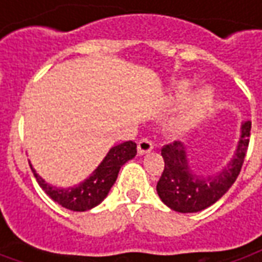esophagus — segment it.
Masks as SVG:
<instances>
[{"instance_id": "esophagus-1", "label": "esophagus", "mask_w": 262, "mask_h": 262, "mask_svg": "<svg viewBox=\"0 0 262 262\" xmlns=\"http://www.w3.org/2000/svg\"><path fill=\"white\" fill-rule=\"evenodd\" d=\"M154 149V143L148 139V138H142V139L138 142V152L139 155H143L146 152H150Z\"/></svg>"}]
</instances>
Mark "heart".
Segmentation results:
<instances>
[{
    "mask_svg": "<svg viewBox=\"0 0 262 262\" xmlns=\"http://www.w3.org/2000/svg\"><path fill=\"white\" fill-rule=\"evenodd\" d=\"M190 93V85L188 82H181L176 91L177 100H183ZM213 101V91L210 88H202L200 91H197L195 94L188 100V103L185 105L184 112L180 116V126L181 127H190L199 122L204 114L209 112L210 105Z\"/></svg>",
    "mask_w": 262,
    "mask_h": 262,
    "instance_id": "obj_1",
    "label": "heart"
}]
</instances>
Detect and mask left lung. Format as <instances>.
<instances>
[{"mask_svg":"<svg viewBox=\"0 0 262 262\" xmlns=\"http://www.w3.org/2000/svg\"><path fill=\"white\" fill-rule=\"evenodd\" d=\"M241 139L235 157L229 165L214 177L195 176L187 162L185 148L181 142L164 145L161 155L165 167L157 184L161 200L169 209L181 213L200 212L212 206L229 190L238 178L244 159L247 155L251 135V122H245L241 127Z\"/></svg>","mask_w":262,"mask_h":262,"instance_id":"left-lung-1","label":"left lung"}]
</instances>
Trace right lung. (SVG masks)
Instances as JSON below:
<instances>
[{"label":"right lung","mask_w":262,"mask_h":262,"mask_svg":"<svg viewBox=\"0 0 262 262\" xmlns=\"http://www.w3.org/2000/svg\"><path fill=\"white\" fill-rule=\"evenodd\" d=\"M136 152H138L136 143L133 140H127L120 145H116L108 150L103 162L84 183H81L77 187H71V188L52 187L48 183H45V180H41L33 168L32 171L39 185L43 188V191L48 194L53 202L74 212H85L103 202L105 195L110 191V188L116 183L122 165H124L129 159L135 158Z\"/></svg>","instance_id":"right-lung-1"}]
</instances>
